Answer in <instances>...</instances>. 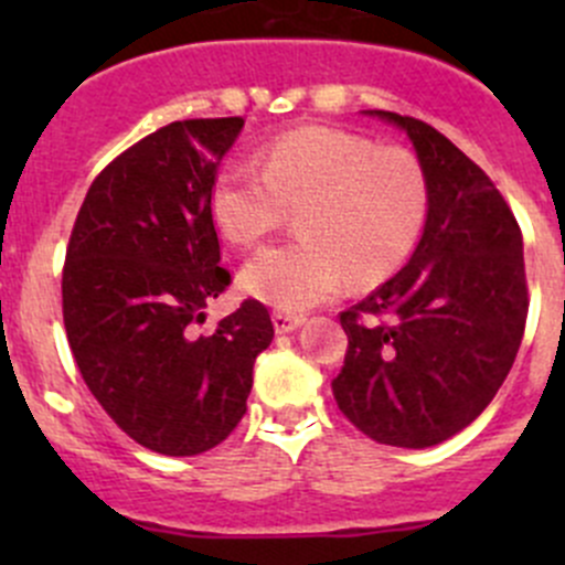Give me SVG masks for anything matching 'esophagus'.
Instances as JSON below:
<instances>
[{"label": "esophagus", "mask_w": 565, "mask_h": 565, "mask_svg": "<svg viewBox=\"0 0 565 565\" xmlns=\"http://www.w3.org/2000/svg\"><path fill=\"white\" fill-rule=\"evenodd\" d=\"M303 315H287V311H276L273 315V328H276V333H292V330H298L300 324H303Z\"/></svg>", "instance_id": "esophagus-1"}]
</instances>
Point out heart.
Here are the masks:
<instances>
[{
    "label": "heart",
    "instance_id": "obj_1",
    "mask_svg": "<svg viewBox=\"0 0 565 565\" xmlns=\"http://www.w3.org/2000/svg\"><path fill=\"white\" fill-rule=\"evenodd\" d=\"M298 210L300 237L250 256L241 287L287 315L374 287L409 259L429 213L418 158L361 134L306 125L262 150V172L232 163L210 191L221 235L250 248Z\"/></svg>",
    "mask_w": 565,
    "mask_h": 565
}]
</instances>
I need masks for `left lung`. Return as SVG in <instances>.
I'll return each instance as SVG.
<instances>
[{"mask_svg": "<svg viewBox=\"0 0 565 565\" xmlns=\"http://www.w3.org/2000/svg\"><path fill=\"white\" fill-rule=\"evenodd\" d=\"M369 114L409 136L429 213L407 265L341 311L350 344L333 396L372 440L429 448L470 426L514 366L527 319L522 232L487 172L440 130Z\"/></svg>", "mask_w": 565, "mask_h": 565, "instance_id": "left-lung-1", "label": "left lung"}]
</instances>
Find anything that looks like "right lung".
<instances>
[{
  "mask_svg": "<svg viewBox=\"0 0 565 565\" xmlns=\"http://www.w3.org/2000/svg\"><path fill=\"white\" fill-rule=\"evenodd\" d=\"M243 117L182 119L114 158L73 224L62 319L108 418L163 457H196L246 415L254 361L273 341L259 300L215 330L204 309L232 284L210 191Z\"/></svg>",
  "mask_w": 565,
  "mask_h": 565,
  "instance_id": "obj_1",
  "label": "right lung"
}]
</instances>
